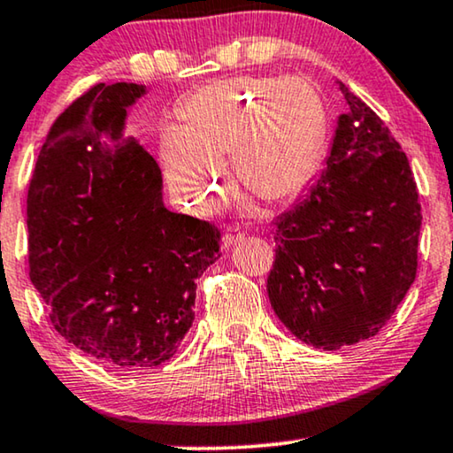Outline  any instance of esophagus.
<instances>
[{
    "instance_id": "1",
    "label": "esophagus",
    "mask_w": 453,
    "mask_h": 453,
    "mask_svg": "<svg viewBox=\"0 0 453 453\" xmlns=\"http://www.w3.org/2000/svg\"><path fill=\"white\" fill-rule=\"evenodd\" d=\"M241 239H243V233H241L239 228L226 226L225 234H222V245H225V250H228V247H231L233 243H237V241H241Z\"/></svg>"
}]
</instances>
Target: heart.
<instances>
[{"label":"heart","instance_id":"b5f03b06","mask_svg":"<svg viewBox=\"0 0 453 453\" xmlns=\"http://www.w3.org/2000/svg\"><path fill=\"white\" fill-rule=\"evenodd\" d=\"M183 127L163 142L171 188L197 208L219 203L220 158L231 154L237 181L265 202L305 188L318 166L326 109L305 78L241 76L216 80L185 98Z\"/></svg>","mask_w":453,"mask_h":453}]
</instances>
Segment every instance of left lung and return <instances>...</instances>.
Masks as SVG:
<instances>
[{
  "instance_id": "8db88e82",
  "label": "left lung",
  "mask_w": 453,
  "mask_h": 453,
  "mask_svg": "<svg viewBox=\"0 0 453 453\" xmlns=\"http://www.w3.org/2000/svg\"><path fill=\"white\" fill-rule=\"evenodd\" d=\"M326 169L274 220L268 296L278 319L315 349L375 336L417 278L420 202L406 154L380 117L340 82Z\"/></svg>"
}]
</instances>
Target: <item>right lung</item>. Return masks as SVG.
<instances>
[{
    "mask_svg": "<svg viewBox=\"0 0 453 453\" xmlns=\"http://www.w3.org/2000/svg\"><path fill=\"white\" fill-rule=\"evenodd\" d=\"M144 86L96 84L49 129L27 197L30 280L67 342L115 369L158 367L194 321L196 280L220 257L212 222L163 203L158 163L119 142Z\"/></svg>",
    "mask_w": 453,
    "mask_h": 453,
    "instance_id": "add662e5",
    "label": "right lung"
}]
</instances>
